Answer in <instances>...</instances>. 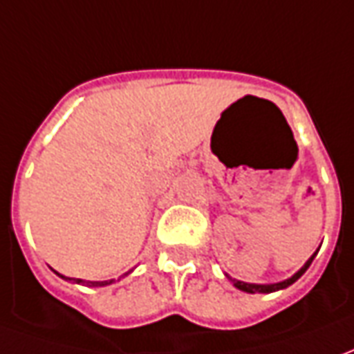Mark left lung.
I'll return each mask as SVG.
<instances>
[{"label": "left lung", "mask_w": 354, "mask_h": 354, "mask_svg": "<svg viewBox=\"0 0 354 354\" xmlns=\"http://www.w3.org/2000/svg\"><path fill=\"white\" fill-rule=\"evenodd\" d=\"M317 252H319V248H317ZM317 252L313 254L309 260L305 261L304 267L297 271V273H294L290 279H286V281H281V282H273V284H256V282H243V281H237V279H231V282H233V286L239 290H243V292H248V294H271V292H277V290H284L288 288L290 284H294V282L301 277V274L309 269V266H311V261L315 260V256H317Z\"/></svg>", "instance_id": "obj_1"}]
</instances>
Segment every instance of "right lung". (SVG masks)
I'll use <instances>...</instances> for the list:
<instances>
[{
	"label": "right lung",
	"instance_id": "add662e5",
	"mask_svg": "<svg viewBox=\"0 0 354 354\" xmlns=\"http://www.w3.org/2000/svg\"><path fill=\"white\" fill-rule=\"evenodd\" d=\"M53 271H55V269H53ZM131 271H132V269H131ZM131 271H127L124 274H121V277H119L117 281L124 279V277L131 273ZM55 273H57V271H55ZM57 274L60 277V279H64V281H72V282H75V284H87V286H109V284L117 282L115 279H109V281H83V279H70V277H64V274H60V273H57Z\"/></svg>",
	"mask_w": 354,
	"mask_h": 354
}]
</instances>
